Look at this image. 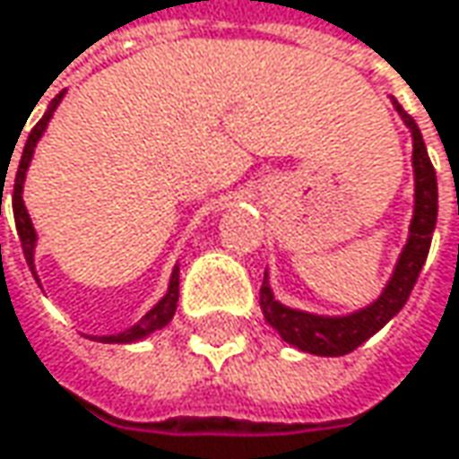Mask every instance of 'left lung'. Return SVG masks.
Here are the masks:
<instances>
[{"mask_svg":"<svg viewBox=\"0 0 459 459\" xmlns=\"http://www.w3.org/2000/svg\"><path fill=\"white\" fill-rule=\"evenodd\" d=\"M397 114L408 124L413 134V174H416V210L411 221V236L397 259V267L392 273L390 283L382 290V296L366 307V309L348 314V316H316L307 311H296L283 307L281 301L273 299V290L267 283V273L259 288V307L273 330L285 342L296 345L299 351H307L314 356H345L356 351L361 342H366L374 333H379L397 311L405 307L413 285H416L420 267L429 256L431 236L437 226V210H439V192H437V171L429 160V152L423 145L420 129L416 119L392 98Z\"/></svg>","mask_w":459,"mask_h":459,"instance_id":"1","label":"left lung"}]
</instances>
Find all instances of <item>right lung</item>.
Returning a JSON list of instances; mask_svg holds the SVG:
<instances>
[{"label": "right lung", "mask_w": 459, "mask_h": 459, "mask_svg": "<svg viewBox=\"0 0 459 459\" xmlns=\"http://www.w3.org/2000/svg\"><path fill=\"white\" fill-rule=\"evenodd\" d=\"M59 100H62V93L56 95L54 100H51V106H48V111L43 114L39 124L30 129V134H28V143H25V148H22V155H20V163H17V174H14V186H13V212H14V226H17V236H20V244H22V255L28 259V267H30V273H33V278H36V267H33V249H36V229H33V223H30V215H28V210H25V203H22V184H25V171H28V166H30V158H33V150H36V143L41 140L43 129H46V124L51 119V114H54V108L59 106ZM2 178H7V174H2ZM2 192H4V186H2ZM0 204H2V195H0ZM39 281V278H36ZM176 301H178V267H174V275H171V283H169V293L152 307V309L134 325V327H129V330H124L119 335H103V337H95L98 342H137V340H143V337H148L150 333H155V330H160V327H166L169 322H171V316H174L176 311Z\"/></svg>", "instance_id": "right-lung-1"}]
</instances>
